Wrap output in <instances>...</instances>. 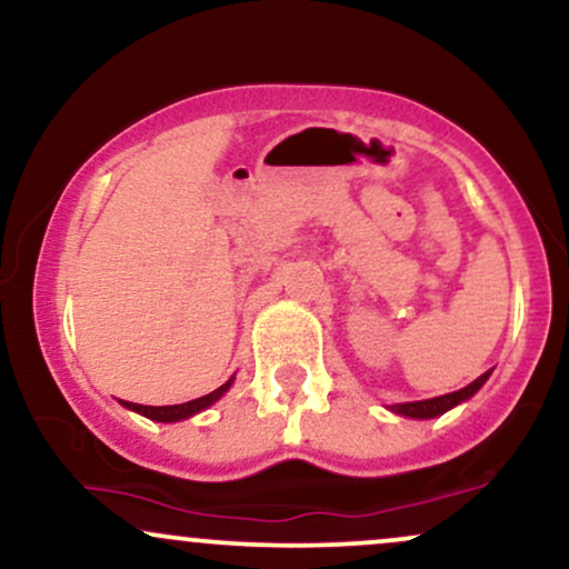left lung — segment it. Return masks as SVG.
<instances>
[{"mask_svg":"<svg viewBox=\"0 0 569 569\" xmlns=\"http://www.w3.org/2000/svg\"><path fill=\"white\" fill-rule=\"evenodd\" d=\"M489 380V371H485L481 377H476L471 385H466V388L455 390V393H447V396H436V398H426V401H409V403H396V407H390V411H396V415H403V417H415V420H430V417H439L443 411H449L457 403L468 401L473 393H479V388Z\"/></svg>","mask_w":569,"mask_h":569,"instance_id":"8db88e82","label":"left lung"}]
</instances>
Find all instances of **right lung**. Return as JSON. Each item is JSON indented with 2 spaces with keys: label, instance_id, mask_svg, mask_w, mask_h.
Returning <instances> with one entry per match:
<instances>
[{
  "label": "right lung",
  "instance_id": "right-lung-1",
  "mask_svg": "<svg viewBox=\"0 0 569 569\" xmlns=\"http://www.w3.org/2000/svg\"><path fill=\"white\" fill-rule=\"evenodd\" d=\"M230 385H232V380H227L221 388L213 390V393L200 396V398H194V401H187V403H173V407H143V403H133V401H120V403L126 409L139 411V415L149 417V420H154V422H179V420H187V417L198 415V411H202V409H208L211 403H217L219 398L230 390Z\"/></svg>",
  "mask_w": 569,
  "mask_h": 569
}]
</instances>
